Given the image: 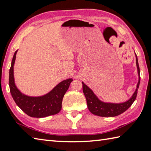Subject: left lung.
I'll return each mask as SVG.
<instances>
[{"mask_svg": "<svg viewBox=\"0 0 151 151\" xmlns=\"http://www.w3.org/2000/svg\"><path fill=\"white\" fill-rule=\"evenodd\" d=\"M135 55H136V66L138 74V83L136 86V91L130 99L127 101L121 103H111L101 101L94 93L92 89L89 88L87 85H85L83 82H82L83 91L86 100H87L88 109L93 114L100 116H115L126 111L134 103L136 98L137 89L139 88L140 83V70L139 64H138L137 55L136 53Z\"/></svg>", "mask_w": 151, "mask_h": 151, "instance_id": "obj_1", "label": "left lung"}]
</instances>
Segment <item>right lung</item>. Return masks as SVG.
<instances>
[{"label":"right lung","mask_w":151,"mask_h":151,"mask_svg":"<svg viewBox=\"0 0 151 151\" xmlns=\"http://www.w3.org/2000/svg\"><path fill=\"white\" fill-rule=\"evenodd\" d=\"M17 51L12 58L9 72V86L10 93L17 106L27 115L36 118L57 114L62 108L63 98L73 81L70 78L60 82L48 93L40 96H30L24 94L17 88L15 83L14 66Z\"/></svg>","instance_id":"obj_1"}]
</instances>
